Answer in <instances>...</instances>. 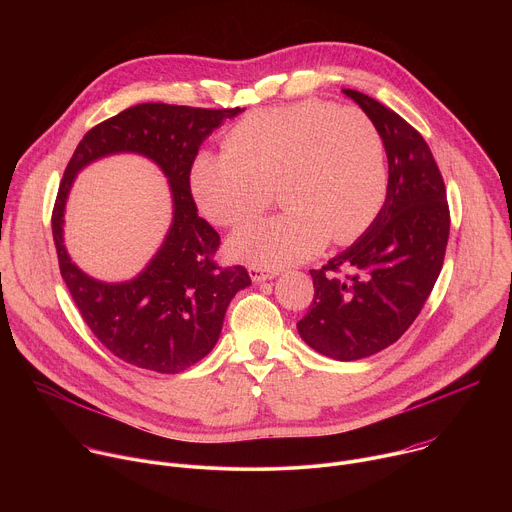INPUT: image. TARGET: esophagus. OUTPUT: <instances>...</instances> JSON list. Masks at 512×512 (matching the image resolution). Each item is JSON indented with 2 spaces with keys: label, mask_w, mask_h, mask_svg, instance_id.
<instances>
[{
  "label": "esophagus",
  "mask_w": 512,
  "mask_h": 512,
  "mask_svg": "<svg viewBox=\"0 0 512 512\" xmlns=\"http://www.w3.org/2000/svg\"><path fill=\"white\" fill-rule=\"evenodd\" d=\"M249 275H251V279L255 281V283H261V281H267V279H273V277H277L279 275V271H275V269H263V267H251L249 269Z\"/></svg>",
  "instance_id": "esophagus-1"
}]
</instances>
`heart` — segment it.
I'll return each instance as SVG.
<instances>
[{"mask_svg": "<svg viewBox=\"0 0 512 512\" xmlns=\"http://www.w3.org/2000/svg\"><path fill=\"white\" fill-rule=\"evenodd\" d=\"M387 182L377 123L318 99L245 115L223 152L198 156L190 174L200 212L218 227L253 221L275 190L285 210L231 239L233 255L263 269L308 259L328 239H356L377 218Z\"/></svg>", "mask_w": 512, "mask_h": 512, "instance_id": "b5f03b06", "label": "heart"}]
</instances>
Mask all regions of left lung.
I'll list each match as a JSON object with an SVG mask.
<instances>
[{
	"instance_id": "8db88e82",
	"label": "left lung",
	"mask_w": 512,
	"mask_h": 512,
	"mask_svg": "<svg viewBox=\"0 0 512 512\" xmlns=\"http://www.w3.org/2000/svg\"><path fill=\"white\" fill-rule=\"evenodd\" d=\"M379 127L389 162L387 198L373 225L322 269L298 322L302 340L334 360H358L397 342L442 271L450 237L444 178L429 145L373 97L342 89Z\"/></svg>"
}]
</instances>
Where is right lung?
Wrapping results in <instances>:
<instances>
[{
  "mask_svg": "<svg viewBox=\"0 0 512 512\" xmlns=\"http://www.w3.org/2000/svg\"><path fill=\"white\" fill-rule=\"evenodd\" d=\"M243 109L141 103L95 125L72 154L52 210L60 275L99 342L137 369L176 375L204 358L223 330L237 291L251 285L245 267H218V233L198 216L190 170L200 143ZM113 153L152 159L169 178L173 225L159 253L135 278L107 284L71 263L63 247V210L76 174Z\"/></svg>",
  "mask_w": 512,
  "mask_h": 512,
  "instance_id": "obj_1",
  "label": "right lung"
}]
</instances>
